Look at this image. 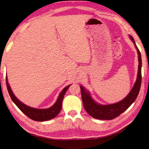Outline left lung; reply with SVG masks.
I'll return each instance as SVG.
<instances>
[{"label":"left lung","mask_w":149,"mask_h":149,"mask_svg":"<svg viewBox=\"0 0 149 149\" xmlns=\"http://www.w3.org/2000/svg\"><path fill=\"white\" fill-rule=\"evenodd\" d=\"M130 39L134 43L138 53V73L136 82H135L132 89L123 100L111 104H101L94 101L91 96V94L83 86H80L81 91L82 101L85 110L93 118L101 120H111L119 116L136 100L138 96L140 88L141 86L142 74V59L141 55L140 53L134 40L131 35H129Z\"/></svg>","instance_id":"obj_1"}]
</instances>
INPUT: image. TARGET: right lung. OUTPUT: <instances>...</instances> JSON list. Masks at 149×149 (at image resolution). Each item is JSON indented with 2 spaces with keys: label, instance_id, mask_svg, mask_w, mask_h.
<instances>
[{
  "label": "right lung",
  "instance_id": "1",
  "mask_svg": "<svg viewBox=\"0 0 149 149\" xmlns=\"http://www.w3.org/2000/svg\"><path fill=\"white\" fill-rule=\"evenodd\" d=\"M6 85L8 92L12 99V101L15 103V104L19 108V109L24 113L29 118L36 121H46L53 119L60 113L62 108V101L64 97L66 91L71 86L68 85L66 86L60 93L56 101L54 104L47 109H37V108L31 107L29 106L25 105V104L22 102L20 100H18L14 94L12 92L9 84L8 83L7 76H6Z\"/></svg>",
  "mask_w": 149,
  "mask_h": 149
}]
</instances>
